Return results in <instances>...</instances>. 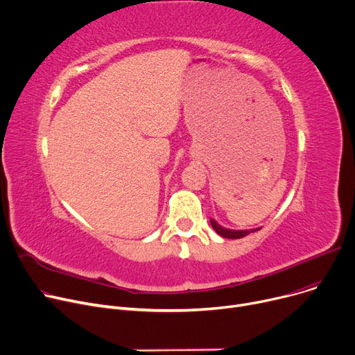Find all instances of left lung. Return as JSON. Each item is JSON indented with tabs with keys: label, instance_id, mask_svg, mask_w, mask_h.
Returning a JSON list of instances; mask_svg holds the SVG:
<instances>
[{
	"label": "left lung",
	"instance_id": "1",
	"mask_svg": "<svg viewBox=\"0 0 355 355\" xmlns=\"http://www.w3.org/2000/svg\"><path fill=\"white\" fill-rule=\"evenodd\" d=\"M209 223H211V227L216 230V232L218 235H221V237H224V239H243V237H245V235H248L250 232H255L258 230H261V228H254V230H228V228H224L220 224H217V221L212 220V218L209 220Z\"/></svg>",
	"mask_w": 355,
	"mask_h": 355
}]
</instances>
